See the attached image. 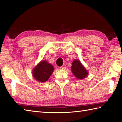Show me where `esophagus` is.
I'll return each instance as SVG.
<instances>
[{
    "label": "esophagus",
    "instance_id": "1",
    "mask_svg": "<svg viewBox=\"0 0 122 122\" xmlns=\"http://www.w3.org/2000/svg\"><path fill=\"white\" fill-rule=\"evenodd\" d=\"M59 69L60 70H65L66 69V68L65 66H61L59 68Z\"/></svg>",
    "mask_w": 122,
    "mask_h": 122
}]
</instances>
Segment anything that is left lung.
I'll return each mask as SVG.
<instances>
[{
    "mask_svg": "<svg viewBox=\"0 0 122 122\" xmlns=\"http://www.w3.org/2000/svg\"><path fill=\"white\" fill-rule=\"evenodd\" d=\"M71 70L74 76L78 79H83L87 76V71L82 66L80 61L77 60H74L72 62Z\"/></svg>",
    "mask_w": 122,
    "mask_h": 122,
    "instance_id": "1",
    "label": "left lung"
}]
</instances>
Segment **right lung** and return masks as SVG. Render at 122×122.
Segmentation results:
<instances>
[{"label":"right lung","instance_id":"obj_1","mask_svg":"<svg viewBox=\"0 0 122 122\" xmlns=\"http://www.w3.org/2000/svg\"><path fill=\"white\" fill-rule=\"evenodd\" d=\"M53 70L54 67L51 64L46 60L42 61L33 69V76L38 81L45 82L50 77Z\"/></svg>","mask_w":122,"mask_h":122}]
</instances>
